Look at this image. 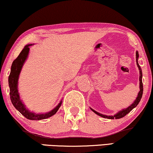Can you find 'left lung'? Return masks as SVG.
I'll list each match as a JSON object with an SVG mask.
<instances>
[{"label": "left lung", "instance_id": "obj_1", "mask_svg": "<svg viewBox=\"0 0 153 153\" xmlns=\"http://www.w3.org/2000/svg\"><path fill=\"white\" fill-rule=\"evenodd\" d=\"M139 52L137 51L136 52V61H137V65L138 66V68H139V89L140 91L139 92V93H138V95L137 98H136V100H134V102H133L132 104H131L130 106H128V107L126 108H124V109L120 111H118L117 114H116L114 116H106V115H104V114H100V113H98L97 111H96L93 108H91V109L98 116L102 117V118H108V119H119V118H123V117H124L126 116L127 114H129V112L131 111V110L133 109L134 108H135L136 106H137L138 104H139V102L141 101V99L142 97V95H143V83H142V70H141V68L140 65H139V62H138V60H139Z\"/></svg>", "mask_w": 153, "mask_h": 153}]
</instances>
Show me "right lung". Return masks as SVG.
Instances as JSON below:
<instances>
[{"mask_svg":"<svg viewBox=\"0 0 153 153\" xmlns=\"http://www.w3.org/2000/svg\"><path fill=\"white\" fill-rule=\"evenodd\" d=\"M32 45L33 44H29V45L25 46L22 52L18 56V57L12 62L11 71H10V76L8 77V83H9L10 87V100H11L12 103L16 109L18 110L27 119L32 120H39L48 118L49 117L53 116L59 109L62 101L60 100L59 104L53 109H52L49 112L45 113V114H35L34 112L29 111L26 107V106L24 105L22 100H21L18 91V81L23 65H24L26 59L28 58L29 51H30L29 47Z\"/></svg>","mask_w":153,"mask_h":153,"instance_id":"add662e5","label":"right lung"}]
</instances>
